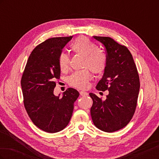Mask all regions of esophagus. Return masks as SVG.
<instances>
[{"label":"esophagus","mask_w":159,"mask_h":159,"mask_svg":"<svg viewBox=\"0 0 159 159\" xmlns=\"http://www.w3.org/2000/svg\"><path fill=\"white\" fill-rule=\"evenodd\" d=\"M80 93L81 96H88V93L85 92V91H81Z\"/></svg>","instance_id":"obj_1"}]
</instances>
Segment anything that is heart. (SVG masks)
Instances as JSON below:
<instances>
[{
    "instance_id": "obj_1",
    "label": "heart",
    "mask_w": 159,
    "mask_h": 159,
    "mask_svg": "<svg viewBox=\"0 0 159 159\" xmlns=\"http://www.w3.org/2000/svg\"><path fill=\"white\" fill-rule=\"evenodd\" d=\"M71 49L75 54L84 57L83 68H88L94 74H99L106 68L107 57L98 49V46L84 36L78 37L71 45ZM58 66L61 71H66L69 69L70 60L66 54L61 53L58 57ZM91 73L85 68L75 71L68 78L70 85L78 89H86L91 79Z\"/></svg>"
}]
</instances>
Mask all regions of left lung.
<instances>
[{
    "mask_svg": "<svg viewBox=\"0 0 159 159\" xmlns=\"http://www.w3.org/2000/svg\"><path fill=\"white\" fill-rule=\"evenodd\" d=\"M105 46L107 66L96 89L109 91L103 101L93 93L91 116L96 127L112 133L125 127L135 111L140 88L137 67L128 48L109 37L93 36Z\"/></svg>",
    "mask_w": 159,
    "mask_h": 159,
    "instance_id": "1",
    "label": "left lung"
}]
</instances>
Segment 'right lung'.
I'll return each instance as SVG.
<instances>
[{
    "label": "right lung",
    "mask_w": 159,
    "mask_h": 159,
    "mask_svg": "<svg viewBox=\"0 0 159 159\" xmlns=\"http://www.w3.org/2000/svg\"><path fill=\"white\" fill-rule=\"evenodd\" d=\"M72 36L52 38L33 50L21 79L24 104L28 116L38 128L54 133L68 125L80 93L68 88L61 97L54 94L60 79L58 57Z\"/></svg>",
    "instance_id": "1"
}]
</instances>
